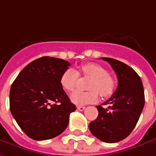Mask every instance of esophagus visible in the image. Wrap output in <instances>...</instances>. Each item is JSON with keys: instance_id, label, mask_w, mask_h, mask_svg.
<instances>
[{"instance_id": "1", "label": "esophagus", "mask_w": 156, "mask_h": 156, "mask_svg": "<svg viewBox=\"0 0 156 156\" xmlns=\"http://www.w3.org/2000/svg\"><path fill=\"white\" fill-rule=\"evenodd\" d=\"M77 108L79 111H83L85 109V107H83V106H77Z\"/></svg>"}]
</instances>
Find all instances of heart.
Instances as JSON below:
<instances>
[{
    "label": "heart",
    "instance_id": "heart-1",
    "mask_svg": "<svg viewBox=\"0 0 156 156\" xmlns=\"http://www.w3.org/2000/svg\"><path fill=\"white\" fill-rule=\"evenodd\" d=\"M80 72L83 76L91 78L89 83V91H74L70 98L71 101L78 105L96 102L99 98L108 97L113 94L115 87L114 78L108 74V70L96 63H87L80 67ZM79 75L75 70L69 68L66 70L60 77V84L66 91H73L78 82Z\"/></svg>",
    "mask_w": 156,
    "mask_h": 156
}]
</instances>
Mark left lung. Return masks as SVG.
<instances>
[{
    "label": "left lung",
    "instance_id": "left-lung-1",
    "mask_svg": "<svg viewBox=\"0 0 156 156\" xmlns=\"http://www.w3.org/2000/svg\"><path fill=\"white\" fill-rule=\"evenodd\" d=\"M111 65L118 78V87L113 96L97 106L98 117L89 125L96 138L105 143H117L131 134L139 119L144 106V90L140 77L121 61L101 58Z\"/></svg>",
    "mask_w": 156,
    "mask_h": 156
}]
</instances>
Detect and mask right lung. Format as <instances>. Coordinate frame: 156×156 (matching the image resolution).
I'll use <instances>...</instances> for the list:
<instances>
[{
	"instance_id": "add662e5",
	"label": "right lung",
	"mask_w": 156,
	"mask_h": 156,
	"mask_svg": "<svg viewBox=\"0 0 156 156\" xmlns=\"http://www.w3.org/2000/svg\"><path fill=\"white\" fill-rule=\"evenodd\" d=\"M68 61L44 56L25 66L10 90V110L27 136L42 141L59 136L76 110L60 84Z\"/></svg>"
}]
</instances>
